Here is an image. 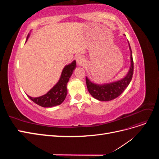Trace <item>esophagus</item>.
Returning <instances> with one entry per match:
<instances>
[{
    "instance_id": "obj_1",
    "label": "esophagus",
    "mask_w": 159,
    "mask_h": 159,
    "mask_svg": "<svg viewBox=\"0 0 159 159\" xmlns=\"http://www.w3.org/2000/svg\"><path fill=\"white\" fill-rule=\"evenodd\" d=\"M76 61H77V64L79 66H81L84 63V59L83 58L82 56H78L77 57Z\"/></svg>"
}]
</instances>
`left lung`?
<instances>
[{
    "mask_svg": "<svg viewBox=\"0 0 159 159\" xmlns=\"http://www.w3.org/2000/svg\"><path fill=\"white\" fill-rule=\"evenodd\" d=\"M129 48L131 50V65L127 75L123 79L116 81V82L100 85L91 82L86 77V85H87L88 91L95 99L102 101V102H106V101H110L117 98L123 92L131 82L133 75L134 66L132 52L130 45Z\"/></svg>",
    "mask_w": 159,
    "mask_h": 159,
    "instance_id": "obj_1",
    "label": "left lung"
}]
</instances>
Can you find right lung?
Listing matches in <instances>:
<instances>
[{
	"mask_svg": "<svg viewBox=\"0 0 159 159\" xmlns=\"http://www.w3.org/2000/svg\"><path fill=\"white\" fill-rule=\"evenodd\" d=\"M29 36L28 35L27 38ZM76 62L74 61L71 64L66 66L61 72L58 82L46 94L38 98H32L28 96L33 102L43 107H51L60 105L64 102L67 95V83L75 68Z\"/></svg>",
	"mask_w": 159,
	"mask_h": 159,
	"instance_id": "1",
	"label": "right lung"
}]
</instances>
